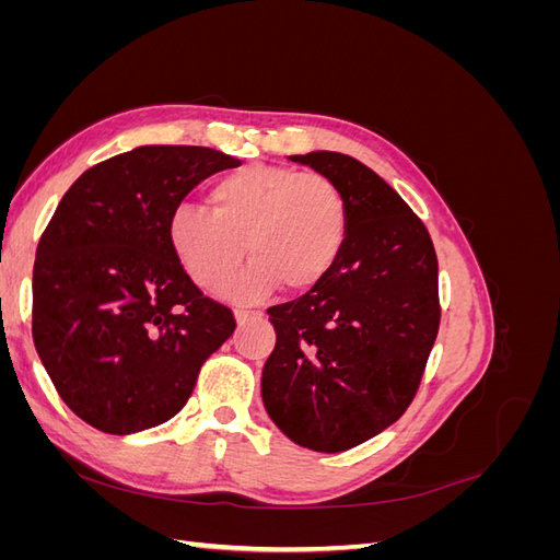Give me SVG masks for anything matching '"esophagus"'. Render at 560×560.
I'll return each mask as SVG.
<instances>
[{
	"mask_svg": "<svg viewBox=\"0 0 560 560\" xmlns=\"http://www.w3.org/2000/svg\"><path fill=\"white\" fill-rule=\"evenodd\" d=\"M257 317H261V313H257V311H235V319H238V325H245V322L257 319Z\"/></svg>",
	"mask_w": 560,
	"mask_h": 560,
	"instance_id": "obj_1",
	"label": "esophagus"
}]
</instances>
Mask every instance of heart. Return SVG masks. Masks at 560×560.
Masks as SVG:
<instances>
[{
  "mask_svg": "<svg viewBox=\"0 0 560 560\" xmlns=\"http://www.w3.org/2000/svg\"><path fill=\"white\" fill-rule=\"evenodd\" d=\"M212 210L179 206L167 219V243L200 290H217L247 257L254 264L229 284L247 299L282 284L301 294L341 259L350 210L334 179L287 165L254 163L217 179Z\"/></svg>",
  "mask_w": 560,
  "mask_h": 560,
  "instance_id": "heart-1",
  "label": "heart"
}]
</instances>
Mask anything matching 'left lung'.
<instances>
[{
  "label": "left lung",
  "instance_id": "left-lung-1",
  "mask_svg": "<svg viewBox=\"0 0 560 560\" xmlns=\"http://www.w3.org/2000/svg\"><path fill=\"white\" fill-rule=\"evenodd\" d=\"M292 161L341 186L350 224L331 273L268 308L278 338L261 397L294 444L341 453L413 401L442 319L439 264L425 224L371 167L338 151Z\"/></svg>",
  "mask_w": 560,
  "mask_h": 560
}]
</instances>
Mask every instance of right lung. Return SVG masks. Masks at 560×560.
I'll list each match as a JSON object with an SVG mask.
<instances>
[{"label": "right lung", "mask_w": 560, "mask_h": 560, "mask_svg": "<svg viewBox=\"0 0 560 560\" xmlns=\"http://www.w3.org/2000/svg\"><path fill=\"white\" fill-rule=\"evenodd\" d=\"M241 161L151 144L93 165L37 245L32 338L58 395L91 428L132 434L177 416L235 329L167 243V219L206 177Z\"/></svg>", "instance_id": "right-lung-1"}]
</instances>
